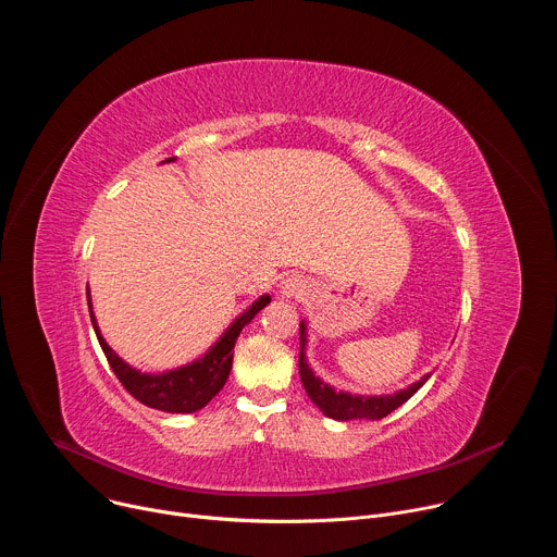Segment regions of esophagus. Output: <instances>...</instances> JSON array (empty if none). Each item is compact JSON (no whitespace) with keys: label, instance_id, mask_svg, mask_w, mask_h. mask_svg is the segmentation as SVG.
<instances>
[{"label":"esophagus","instance_id":"1","mask_svg":"<svg viewBox=\"0 0 557 557\" xmlns=\"http://www.w3.org/2000/svg\"><path fill=\"white\" fill-rule=\"evenodd\" d=\"M306 280H301L299 275H286L282 282H280V293L282 297H299L306 293Z\"/></svg>","mask_w":557,"mask_h":557}]
</instances>
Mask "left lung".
Segmentation results:
<instances>
[{
	"label": "left lung",
	"mask_w": 557,
	"mask_h": 557,
	"mask_svg": "<svg viewBox=\"0 0 557 557\" xmlns=\"http://www.w3.org/2000/svg\"><path fill=\"white\" fill-rule=\"evenodd\" d=\"M306 344H308V329H306V322L301 320L299 322V379L306 394L310 396V401L335 421H357V419L379 421L389 412H394L396 408H401L410 396H414L419 387H423V383L432 376L430 372L419 381H414L412 385L396 389L394 394H350L346 389H335L331 383H326L324 379H320L312 372L306 359Z\"/></svg>",
	"instance_id": "obj_1"
}]
</instances>
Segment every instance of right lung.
<instances>
[{
    "instance_id": "add662e5",
    "label": "right lung",
    "mask_w": 557,
    "mask_h": 557,
    "mask_svg": "<svg viewBox=\"0 0 557 557\" xmlns=\"http://www.w3.org/2000/svg\"><path fill=\"white\" fill-rule=\"evenodd\" d=\"M174 161L176 158H168L165 163H174ZM267 304H271V295H260L245 312L235 317L231 326L218 337V342L198 359L163 372H140L127 361H123L103 339L95 310H92L90 290H88V308H90V320H92L97 339L119 381L143 406L161 410V412H172V414H191L202 410L224 387L231 372L233 348L237 337H240L243 329Z\"/></svg>"
}]
</instances>
